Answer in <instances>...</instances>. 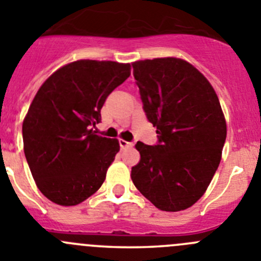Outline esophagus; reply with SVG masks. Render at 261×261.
<instances>
[{"mask_svg":"<svg viewBox=\"0 0 261 261\" xmlns=\"http://www.w3.org/2000/svg\"><path fill=\"white\" fill-rule=\"evenodd\" d=\"M134 145V143L131 142H126L123 139H119V147L122 148V149H126V148H131Z\"/></svg>","mask_w":261,"mask_h":261,"instance_id":"1","label":"esophagus"}]
</instances>
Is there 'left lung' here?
Here are the masks:
<instances>
[{
	"mask_svg": "<svg viewBox=\"0 0 261 261\" xmlns=\"http://www.w3.org/2000/svg\"><path fill=\"white\" fill-rule=\"evenodd\" d=\"M133 68L158 142H138L140 162L131 179L160 210H186L203 196L220 164L226 125L218 95L186 60H140Z\"/></svg>",
	"mask_w": 261,
	"mask_h": 261,
	"instance_id": "left-lung-1",
	"label": "left lung"
}]
</instances>
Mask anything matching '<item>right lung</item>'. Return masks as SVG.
<instances>
[{"instance_id": "obj_1", "label": "right lung", "mask_w": 261, "mask_h": 261, "mask_svg": "<svg viewBox=\"0 0 261 261\" xmlns=\"http://www.w3.org/2000/svg\"><path fill=\"white\" fill-rule=\"evenodd\" d=\"M130 73V64L79 60L40 87L24 118L23 143L33 179L50 201L74 206L101 187L119 144L92 127L108 95Z\"/></svg>"}]
</instances>
